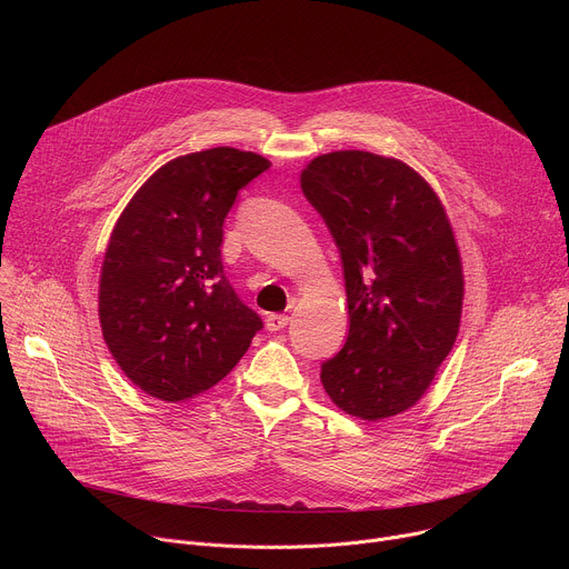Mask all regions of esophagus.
<instances>
[{"label":"esophagus","mask_w":569,"mask_h":569,"mask_svg":"<svg viewBox=\"0 0 569 569\" xmlns=\"http://www.w3.org/2000/svg\"><path fill=\"white\" fill-rule=\"evenodd\" d=\"M288 321H290V317H288V315L272 312V315H268V317H266V327H268V331L277 333V331H283V329L288 327Z\"/></svg>","instance_id":"obj_1"}]
</instances>
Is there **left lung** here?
I'll return each mask as SVG.
<instances>
[{
    "instance_id": "8db88e82",
    "label": "left lung",
    "mask_w": 569,
    "mask_h": 569,
    "mask_svg": "<svg viewBox=\"0 0 569 569\" xmlns=\"http://www.w3.org/2000/svg\"><path fill=\"white\" fill-rule=\"evenodd\" d=\"M301 191L340 250L349 303L347 342L321 362V385L347 415H400L459 333L463 274L448 216L417 171L365 150L315 157Z\"/></svg>"
}]
</instances>
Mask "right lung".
<instances>
[{
    "label": "right lung",
    "mask_w": 569,
    "mask_h": 569,
    "mask_svg": "<svg viewBox=\"0 0 569 569\" xmlns=\"http://www.w3.org/2000/svg\"><path fill=\"white\" fill-rule=\"evenodd\" d=\"M270 169L257 152L209 148L152 173L108 242L99 288L106 345L146 393L178 402L220 382L263 329L222 270L236 196Z\"/></svg>",
    "instance_id": "1"
}]
</instances>
